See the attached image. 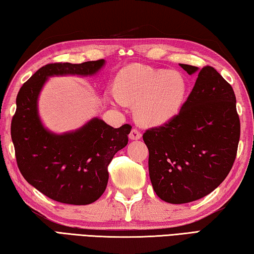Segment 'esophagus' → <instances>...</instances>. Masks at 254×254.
<instances>
[{
  "label": "esophagus",
  "mask_w": 254,
  "mask_h": 254,
  "mask_svg": "<svg viewBox=\"0 0 254 254\" xmlns=\"http://www.w3.org/2000/svg\"><path fill=\"white\" fill-rule=\"evenodd\" d=\"M130 139L131 140H139V139H141V136H142V133H141V131L139 130V128H136V127H133L132 130H131V132H130Z\"/></svg>",
  "instance_id": "34e87169"
}]
</instances>
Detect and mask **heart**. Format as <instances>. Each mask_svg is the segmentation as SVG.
<instances>
[{
  "label": "heart",
  "mask_w": 254,
  "mask_h": 254,
  "mask_svg": "<svg viewBox=\"0 0 254 254\" xmlns=\"http://www.w3.org/2000/svg\"><path fill=\"white\" fill-rule=\"evenodd\" d=\"M117 90L110 99L118 105L136 103V115L146 124H161L173 118L181 108L187 83L178 72L134 64L124 67L117 79Z\"/></svg>",
  "instance_id": "1"
}]
</instances>
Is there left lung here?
Here are the masks:
<instances>
[{"mask_svg":"<svg viewBox=\"0 0 254 254\" xmlns=\"http://www.w3.org/2000/svg\"><path fill=\"white\" fill-rule=\"evenodd\" d=\"M189 74L196 66L180 64ZM149 173L161 200L188 203L224 181L237 156L240 119L232 86L214 67L203 66L180 112L143 134Z\"/></svg>","mask_w":254,"mask_h":254,"instance_id":"8db88e82","label":"left lung"}]
</instances>
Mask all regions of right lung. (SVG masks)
Wrapping results in <instances>:
<instances>
[{
  "label": "right lung",
  "mask_w": 254,
  "mask_h": 254,
  "mask_svg": "<svg viewBox=\"0 0 254 254\" xmlns=\"http://www.w3.org/2000/svg\"><path fill=\"white\" fill-rule=\"evenodd\" d=\"M103 64L104 60L47 64L21 86L16 96L11 136L18 170L36 190L61 203L85 205L103 194L109 164L127 144L132 127L124 124L114 128L102 120L93 119L75 132L53 134L41 124L38 96L48 76L91 75Z\"/></svg>",
  "instance_id": "obj_1"
}]
</instances>
